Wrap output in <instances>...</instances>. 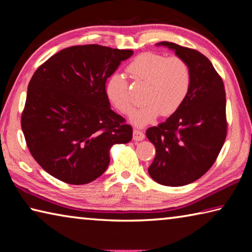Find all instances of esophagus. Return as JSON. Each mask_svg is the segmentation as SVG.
Masks as SVG:
<instances>
[{
  "label": "esophagus",
  "mask_w": 252,
  "mask_h": 252,
  "mask_svg": "<svg viewBox=\"0 0 252 252\" xmlns=\"http://www.w3.org/2000/svg\"><path fill=\"white\" fill-rule=\"evenodd\" d=\"M144 139V133L142 131H140L138 129L133 130V140L134 141H142Z\"/></svg>",
  "instance_id": "esophagus-1"
}]
</instances>
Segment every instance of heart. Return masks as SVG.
Here are the masks:
<instances>
[{
  "label": "heart",
  "mask_w": 252,
  "mask_h": 252,
  "mask_svg": "<svg viewBox=\"0 0 252 252\" xmlns=\"http://www.w3.org/2000/svg\"><path fill=\"white\" fill-rule=\"evenodd\" d=\"M126 72L133 81L146 82L141 96L144 103L130 117L136 126L150 125L159 114L171 116L182 105L191 87L190 67L185 60L178 57L141 53L130 62ZM105 92L120 112L129 114L133 109L129 87L121 74L110 75Z\"/></svg>",
  "instance_id": "obj_1"
}]
</instances>
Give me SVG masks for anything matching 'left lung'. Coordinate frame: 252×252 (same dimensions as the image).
Returning a JSON list of instances; mask_svg holds the SVG:
<instances>
[{"label":"left lung","mask_w":252,"mask_h":252,"mask_svg":"<svg viewBox=\"0 0 252 252\" xmlns=\"http://www.w3.org/2000/svg\"><path fill=\"white\" fill-rule=\"evenodd\" d=\"M157 45L173 50L188 63L191 87L182 105L171 117L147 130V138L157 150L148 172L160 185L186 186L212 167L224 143V85L212 63L197 50L172 42Z\"/></svg>","instance_id":"left-lung-1"}]
</instances>
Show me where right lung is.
Listing matches in <instances>:
<instances>
[{"label": "right lung", "mask_w": 252, "mask_h": 252, "mask_svg": "<svg viewBox=\"0 0 252 252\" xmlns=\"http://www.w3.org/2000/svg\"><path fill=\"white\" fill-rule=\"evenodd\" d=\"M132 54L71 46L33 74L21 126L32 157L52 177L70 185L92 182L108 168L111 147L131 141L132 127L111 110L105 84Z\"/></svg>", "instance_id": "add662e5"}]
</instances>
